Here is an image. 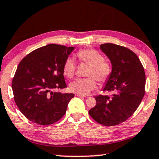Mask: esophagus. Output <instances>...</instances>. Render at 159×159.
Listing matches in <instances>:
<instances>
[{
	"label": "esophagus",
	"mask_w": 159,
	"mask_h": 159,
	"mask_svg": "<svg viewBox=\"0 0 159 159\" xmlns=\"http://www.w3.org/2000/svg\"><path fill=\"white\" fill-rule=\"evenodd\" d=\"M75 95L77 96V97H79V98H84V97H85V96H83V95H80V94H79V93L75 94Z\"/></svg>",
	"instance_id": "34e87169"
}]
</instances>
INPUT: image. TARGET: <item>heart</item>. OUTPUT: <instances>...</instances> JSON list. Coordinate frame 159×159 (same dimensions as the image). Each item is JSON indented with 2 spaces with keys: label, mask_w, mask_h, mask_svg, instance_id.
Listing matches in <instances>:
<instances>
[{
  "label": "heart",
  "mask_w": 159,
  "mask_h": 159,
  "mask_svg": "<svg viewBox=\"0 0 159 159\" xmlns=\"http://www.w3.org/2000/svg\"><path fill=\"white\" fill-rule=\"evenodd\" d=\"M77 57L81 62L90 66L87 79H78L69 85L71 91L82 95H87L95 89L97 83L95 78L99 83H104L109 79L111 73V65L104 60L100 53L94 49L80 50L77 52ZM76 70V64L71 57H68L64 64L63 72L64 76L69 79L74 78ZM95 77L94 79L93 78Z\"/></svg>",
  "instance_id": "1"
}]
</instances>
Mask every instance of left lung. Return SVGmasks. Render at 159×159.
I'll use <instances>...</instances> for the list:
<instances>
[{
	"mask_svg": "<svg viewBox=\"0 0 159 159\" xmlns=\"http://www.w3.org/2000/svg\"><path fill=\"white\" fill-rule=\"evenodd\" d=\"M99 48L112 66L102 90L112 95L95 97L97 104L89 114L100 124L113 126L124 122L138 108L145 93L146 77L140 60L128 48L113 43L102 44Z\"/></svg>",
	"mask_w": 159,
	"mask_h": 159,
	"instance_id": "8db88e82",
	"label": "left lung"
}]
</instances>
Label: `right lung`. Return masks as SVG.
Masks as SVG:
<instances>
[{
  "label": "right lung",
  "mask_w": 159,
  "mask_h": 159,
  "mask_svg": "<svg viewBox=\"0 0 159 159\" xmlns=\"http://www.w3.org/2000/svg\"><path fill=\"white\" fill-rule=\"evenodd\" d=\"M74 50L49 44L32 51L19 64L12 88L16 104L29 120L48 125L65 114L74 95L56 90L66 87L63 66Z\"/></svg>",
  "instance_id": "right-lung-1"
}]
</instances>
